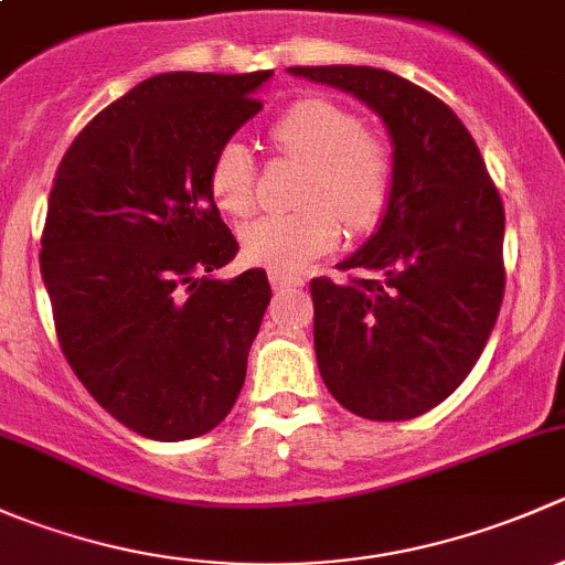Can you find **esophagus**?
<instances>
[{
	"label": "esophagus",
	"instance_id": "1",
	"mask_svg": "<svg viewBox=\"0 0 565 565\" xmlns=\"http://www.w3.org/2000/svg\"><path fill=\"white\" fill-rule=\"evenodd\" d=\"M270 284H273V289H289V287H303V278L292 276V273L270 270Z\"/></svg>",
	"mask_w": 565,
	"mask_h": 565
}]
</instances>
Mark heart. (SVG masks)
I'll use <instances>...</instances> for the list:
<instances>
[{
  "mask_svg": "<svg viewBox=\"0 0 565 565\" xmlns=\"http://www.w3.org/2000/svg\"><path fill=\"white\" fill-rule=\"evenodd\" d=\"M270 141L284 158L306 163L295 202L300 210L256 218L241 232L243 256L254 265L292 273L330 250L341 221L352 232L380 224L396 182V158L383 136L363 130L358 114L328 98H303L270 125ZM254 156L241 141L218 147L207 169L210 199L221 213L243 218L256 202Z\"/></svg>",
  "mask_w": 565,
  "mask_h": 565,
  "instance_id": "obj_1",
  "label": "heart"
}]
</instances>
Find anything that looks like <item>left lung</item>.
<instances>
[{"label": "left lung", "instance_id": "left-lung-1", "mask_svg": "<svg viewBox=\"0 0 565 565\" xmlns=\"http://www.w3.org/2000/svg\"><path fill=\"white\" fill-rule=\"evenodd\" d=\"M383 117L396 182L347 281L311 278L319 374L369 420H409L446 402L481 358L505 289L503 199L470 130L418 84L363 65L289 67Z\"/></svg>", "mask_w": 565, "mask_h": 565}]
</instances>
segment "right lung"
Returning a JSON list of instances; mask_svg holds the SVG:
<instances>
[{
    "mask_svg": "<svg viewBox=\"0 0 565 565\" xmlns=\"http://www.w3.org/2000/svg\"><path fill=\"white\" fill-rule=\"evenodd\" d=\"M270 76L147 78L89 119L56 169L40 273L62 355L111 418L150 440L207 435L246 380L270 284L262 267L213 278L241 246L207 169Z\"/></svg>",
    "mask_w": 565,
    "mask_h": 565,
    "instance_id": "obj_1",
    "label": "right lung"
}]
</instances>
